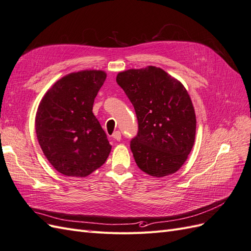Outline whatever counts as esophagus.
I'll list each match as a JSON object with an SVG mask.
<instances>
[{
    "label": "esophagus",
    "instance_id": "esophagus-1",
    "mask_svg": "<svg viewBox=\"0 0 251 251\" xmlns=\"http://www.w3.org/2000/svg\"><path fill=\"white\" fill-rule=\"evenodd\" d=\"M113 138L115 139V140H117V141H120V140H121V133H120L119 131L114 132V134H113Z\"/></svg>",
    "mask_w": 251,
    "mask_h": 251
}]
</instances>
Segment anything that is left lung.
I'll return each mask as SVG.
<instances>
[{
	"instance_id": "left-lung-1",
	"label": "left lung",
	"mask_w": 251,
	"mask_h": 251,
	"mask_svg": "<svg viewBox=\"0 0 251 251\" xmlns=\"http://www.w3.org/2000/svg\"><path fill=\"white\" fill-rule=\"evenodd\" d=\"M116 81L138 120L130 147L138 168L154 177L176 173L194 146L196 115L183 85L160 68L120 72Z\"/></svg>"
}]
</instances>
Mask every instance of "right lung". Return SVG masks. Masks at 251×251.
I'll list each match as a JSON object with an SVG mask.
<instances>
[{"label":"right lung","instance_id":"obj_1","mask_svg":"<svg viewBox=\"0 0 251 251\" xmlns=\"http://www.w3.org/2000/svg\"><path fill=\"white\" fill-rule=\"evenodd\" d=\"M107 75L80 71L56 81L42 100L35 118L37 140L48 161L70 177H86L111 151L107 134L92 112Z\"/></svg>","mask_w":251,"mask_h":251}]
</instances>
